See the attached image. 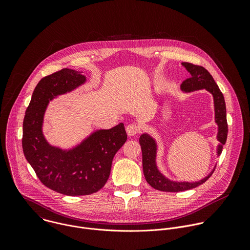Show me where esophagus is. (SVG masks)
<instances>
[{
    "instance_id": "34e87169",
    "label": "esophagus",
    "mask_w": 250,
    "mask_h": 250,
    "mask_svg": "<svg viewBox=\"0 0 250 250\" xmlns=\"http://www.w3.org/2000/svg\"><path fill=\"white\" fill-rule=\"evenodd\" d=\"M125 129H126V133L129 136H133L139 131V125L137 124H129Z\"/></svg>"
}]
</instances>
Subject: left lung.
<instances>
[{
    "instance_id": "8db88e82",
    "label": "left lung",
    "mask_w": 250,
    "mask_h": 250,
    "mask_svg": "<svg viewBox=\"0 0 250 250\" xmlns=\"http://www.w3.org/2000/svg\"><path fill=\"white\" fill-rule=\"evenodd\" d=\"M182 65L190 73V78L186 79L180 86L184 93H190L198 90H207L213 98L215 109V122L218 125L217 139L220 144L217 146V155L220 156L228 137V122L226 102L223 93L213 80L208 71L202 66L194 65L188 62H182ZM139 144L142 151V168L147 183L156 190L163 192H181L196 188L205 183L215 171L216 166L203 179L195 182L173 181L163 175L156 163L157 144L156 140L148 133H142L139 137Z\"/></svg>"
}]
</instances>
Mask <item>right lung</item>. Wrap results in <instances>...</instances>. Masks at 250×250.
Here are the masks:
<instances>
[{
	"label": "right lung",
	"instance_id": "right-lung-1",
	"mask_svg": "<svg viewBox=\"0 0 250 250\" xmlns=\"http://www.w3.org/2000/svg\"><path fill=\"white\" fill-rule=\"evenodd\" d=\"M86 76L63 68L42 78L35 87L22 125L23 154L47 188L67 196L98 192L108 181L115 154L126 141L123 123L110 129H96L72 148L51 146L43 134L49 103L84 85Z\"/></svg>",
	"mask_w": 250,
	"mask_h": 250
}]
</instances>
